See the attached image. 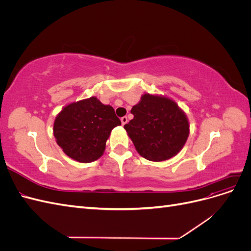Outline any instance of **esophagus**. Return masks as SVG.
<instances>
[{"label": "esophagus", "instance_id": "34e87169", "mask_svg": "<svg viewBox=\"0 0 251 251\" xmlns=\"http://www.w3.org/2000/svg\"><path fill=\"white\" fill-rule=\"evenodd\" d=\"M127 117L126 116H124V117H121V124H123V126H125V125H126L127 124Z\"/></svg>", "mask_w": 251, "mask_h": 251}]
</instances>
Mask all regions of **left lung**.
<instances>
[{
  "label": "left lung",
  "instance_id": "1",
  "mask_svg": "<svg viewBox=\"0 0 251 251\" xmlns=\"http://www.w3.org/2000/svg\"><path fill=\"white\" fill-rule=\"evenodd\" d=\"M125 125L136 151L147 160L160 162L176 156L189 135L186 114L172 98L144 93Z\"/></svg>",
  "mask_w": 251,
  "mask_h": 251
}]
</instances>
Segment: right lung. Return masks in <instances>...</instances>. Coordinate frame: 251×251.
I'll return each mask as SVG.
<instances>
[{"instance_id": "obj_1", "label": "right lung", "mask_w": 251, "mask_h": 251, "mask_svg": "<svg viewBox=\"0 0 251 251\" xmlns=\"http://www.w3.org/2000/svg\"><path fill=\"white\" fill-rule=\"evenodd\" d=\"M120 125L111 105L92 96L65 105L55 117L53 135L68 157L89 163L103 155L112 130Z\"/></svg>"}]
</instances>
